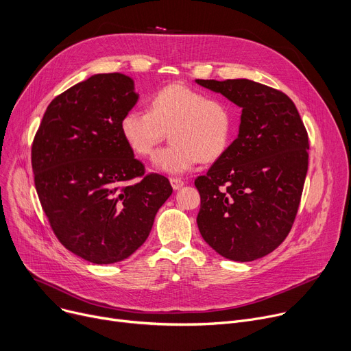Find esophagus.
<instances>
[{"label": "esophagus", "mask_w": 351, "mask_h": 351, "mask_svg": "<svg viewBox=\"0 0 351 351\" xmlns=\"http://www.w3.org/2000/svg\"><path fill=\"white\" fill-rule=\"evenodd\" d=\"M170 182H171L174 190H180V188L184 185V181H182L181 178H176V177H171V178H170Z\"/></svg>", "instance_id": "esophagus-1"}]
</instances>
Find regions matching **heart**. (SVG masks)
<instances>
[{"instance_id":"b5f03b06","label":"heart","mask_w":351,"mask_h":351,"mask_svg":"<svg viewBox=\"0 0 351 351\" xmlns=\"http://www.w3.org/2000/svg\"><path fill=\"white\" fill-rule=\"evenodd\" d=\"M232 112L221 98L181 83L160 88L150 99V110H129L121 119L125 142L136 154L152 156L167 136L171 143L154 157L158 170L182 174L199 161H213L228 149L232 136Z\"/></svg>"}]
</instances>
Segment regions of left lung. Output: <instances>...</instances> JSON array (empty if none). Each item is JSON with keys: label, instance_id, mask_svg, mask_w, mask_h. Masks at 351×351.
Returning <instances> with one entry per match:
<instances>
[{"label": "left lung", "instance_id": "8db88e82", "mask_svg": "<svg viewBox=\"0 0 351 351\" xmlns=\"http://www.w3.org/2000/svg\"><path fill=\"white\" fill-rule=\"evenodd\" d=\"M197 83L241 108L237 138L195 178L198 229L221 256L253 261L276 250L293 225L308 173V132L280 90L246 78Z\"/></svg>", "mask_w": 351, "mask_h": 351}]
</instances>
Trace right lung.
<instances>
[{
	"instance_id": "1",
	"label": "right lung",
	"mask_w": 351,
	"mask_h": 351,
	"mask_svg": "<svg viewBox=\"0 0 351 351\" xmlns=\"http://www.w3.org/2000/svg\"><path fill=\"white\" fill-rule=\"evenodd\" d=\"M138 101L133 80L95 74L53 99L32 143L36 193L60 243L90 263L112 264L136 252L170 181L146 174L121 132Z\"/></svg>"
}]
</instances>
